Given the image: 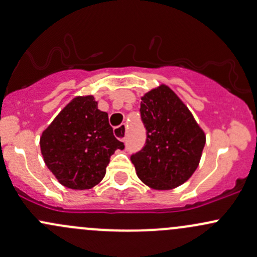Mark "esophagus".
<instances>
[{
  "label": "esophagus",
  "mask_w": 257,
  "mask_h": 257,
  "mask_svg": "<svg viewBox=\"0 0 257 257\" xmlns=\"http://www.w3.org/2000/svg\"><path fill=\"white\" fill-rule=\"evenodd\" d=\"M114 135L116 136L117 140L125 141V137H126V125H125V123H122V125L115 127L114 128Z\"/></svg>",
  "instance_id": "esophagus-1"
}]
</instances>
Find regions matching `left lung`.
Instances as JSON below:
<instances>
[{"label":"left lung","mask_w":257,"mask_h":257,"mask_svg":"<svg viewBox=\"0 0 257 257\" xmlns=\"http://www.w3.org/2000/svg\"><path fill=\"white\" fill-rule=\"evenodd\" d=\"M141 99L147 140L142 150L132 154L131 162L143 184L154 190H172L197 169L206 135L168 85L161 84Z\"/></svg>","instance_id":"8db88e82"}]
</instances>
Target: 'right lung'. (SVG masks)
<instances>
[{"instance_id":"right-lung-1","label":"right lung","mask_w":257,"mask_h":257,"mask_svg":"<svg viewBox=\"0 0 257 257\" xmlns=\"http://www.w3.org/2000/svg\"><path fill=\"white\" fill-rule=\"evenodd\" d=\"M123 147L93 95L73 98L40 137L46 167L60 184L72 190H88L100 183L110 157Z\"/></svg>"}]
</instances>
